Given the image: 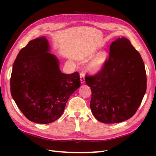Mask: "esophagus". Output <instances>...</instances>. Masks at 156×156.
Here are the masks:
<instances>
[{
  "label": "esophagus",
  "mask_w": 156,
  "mask_h": 156,
  "mask_svg": "<svg viewBox=\"0 0 156 156\" xmlns=\"http://www.w3.org/2000/svg\"><path fill=\"white\" fill-rule=\"evenodd\" d=\"M80 78L81 84H84L85 82V78H84V74H83V73H80Z\"/></svg>",
  "instance_id": "1"
}]
</instances>
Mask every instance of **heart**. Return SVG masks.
<instances>
[{
	"label": "heart",
	"mask_w": 156,
	"mask_h": 156,
	"mask_svg": "<svg viewBox=\"0 0 156 156\" xmlns=\"http://www.w3.org/2000/svg\"><path fill=\"white\" fill-rule=\"evenodd\" d=\"M108 54L106 51H101L96 55L87 66V70L92 74H98L104 68L107 60Z\"/></svg>",
	"instance_id": "b5f03b06"
}]
</instances>
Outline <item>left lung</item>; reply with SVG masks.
<instances>
[{"label": "left lung", "instance_id": "8db88e82", "mask_svg": "<svg viewBox=\"0 0 156 156\" xmlns=\"http://www.w3.org/2000/svg\"><path fill=\"white\" fill-rule=\"evenodd\" d=\"M85 81L92 91V114L98 121L108 124L133 117L147 88L143 59L125 37L112 43L104 68L93 76H86Z\"/></svg>", "mask_w": 156, "mask_h": 156}]
</instances>
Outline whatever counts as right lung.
I'll return each instance as SVG.
<instances>
[{
	"label": "right lung",
	"instance_id": "obj_1",
	"mask_svg": "<svg viewBox=\"0 0 156 156\" xmlns=\"http://www.w3.org/2000/svg\"><path fill=\"white\" fill-rule=\"evenodd\" d=\"M49 51L44 36L29 41L16 56L10 80L12 97L20 111L39 124L60 117L68 98L80 87L78 72L62 73L59 59Z\"/></svg>",
	"mask_w": 156,
	"mask_h": 156
}]
</instances>
